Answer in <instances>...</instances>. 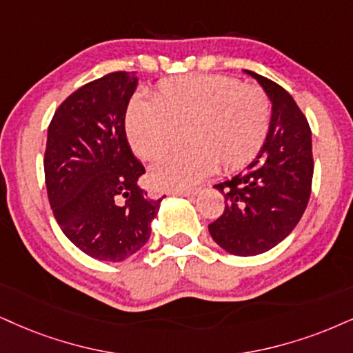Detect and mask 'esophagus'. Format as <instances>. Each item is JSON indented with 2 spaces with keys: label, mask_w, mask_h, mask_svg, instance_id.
Returning a JSON list of instances; mask_svg holds the SVG:
<instances>
[{
  "label": "esophagus",
  "mask_w": 353,
  "mask_h": 353,
  "mask_svg": "<svg viewBox=\"0 0 353 353\" xmlns=\"http://www.w3.org/2000/svg\"><path fill=\"white\" fill-rule=\"evenodd\" d=\"M172 194H180V196H185V198H191V196H196L199 193V190H178V191H170Z\"/></svg>",
  "instance_id": "obj_1"
}]
</instances>
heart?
I'll list each match as a JSON object with an SVG mask.
<instances>
[{"label":"heart","mask_w":353,"mask_h":353,"mask_svg":"<svg viewBox=\"0 0 353 353\" xmlns=\"http://www.w3.org/2000/svg\"><path fill=\"white\" fill-rule=\"evenodd\" d=\"M272 124V99L256 85L228 75H186L160 81L154 101L134 98L125 136L142 160H159L178 145L190 147L150 170V183L178 191L212 173H234L263 147Z\"/></svg>","instance_id":"heart-1"}]
</instances>
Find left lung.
Instances as JSON below:
<instances>
[{
	"label": "left lung",
	"mask_w": 353,
	"mask_h": 353,
	"mask_svg": "<svg viewBox=\"0 0 353 353\" xmlns=\"http://www.w3.org/2000/svg\"><path fill=\"white\" fill-rule=\"evenodd\" d=\"M272 99V124L247 170L216 185L224 212L208 225L217 245L250 256L280 243L301 219L312 185L311 128L293 97L275 81L247 70Z\"/></svg>",
	"instance_id": "1"
}]
</instances>
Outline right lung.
Returning <instances> with one entry per match:
<instances>
[{"instance_id":"right-lung-1","label":"right lung","mask_w":353,"mask_h":353,"mask_svg":"<svg viewBox=\"0 0 353 353\" xmlns=\"http://www.w3.org/2000/svg\"><path fill=\"white\" fill-rule=\"evenodd\" d=\"M136 86L134 72L90 81L57 108L47 130L43 173L52 212L78 249L104 262H121L145 245L162 201L137 185L145 168L125 137Z\"/></svg>"}]
</instances>
